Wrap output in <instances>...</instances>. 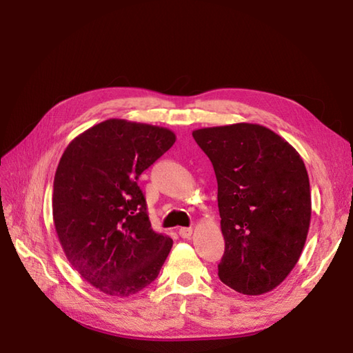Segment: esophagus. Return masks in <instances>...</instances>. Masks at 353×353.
Listing matches in <instances>:
<instances>
[{"mask_svg":"<svg viewBox=\"0 0 353 353\" xmlns=\"http://www.w3.org/2000/svg\"><path fill=\"white\" fill-rule=\"evenodd\" d=\"M179 235H181L182 238H190L192 235V229L191 228H182L179 229Z\"/></svg>","mask_w":353,"mask_h":353,"instance_id":"1","label":"esophagus"}]
</instances>
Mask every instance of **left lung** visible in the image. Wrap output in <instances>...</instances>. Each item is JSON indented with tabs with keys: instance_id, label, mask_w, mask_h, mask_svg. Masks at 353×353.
I'll use <instances>...</instances> for the list:
<instances>
[{
	"instance_id": "left-lung-1",
	"label": "left lung",
	"mask_w": 353,
	"mask_h": 353,
	"mask_svg": "<svg viewBox=\"0 0 353 353\" xmlns=\"http://www.w3.org/2000/svg\"><path fill=\"white\" fill-rule=\"evenodd\" d=\"M219 183L223 283L259 296L285 281L301 258L311 221L301 154L264 125L236 123L192 132Z\"/></svg>"
}]
</instances>
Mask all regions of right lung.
<instances>
[{
  "label": "right lung",
  "instance_id": "1",
  "mask_svg": "<svg viewBox=\"0 0 353 353\" xmlns=\"http://www.w3.org/2000/svg\"><path fill=\"white\" fill-rule=\"evenodd\" d=\"M174 142L167 127L110 118L65 148L52 221L66 259L104 294H137L168 256L172 239L152 229L138 179Z\"/></svg>",
  "mask_w": 353,
  "mask_h": 353
}]
</instances>
